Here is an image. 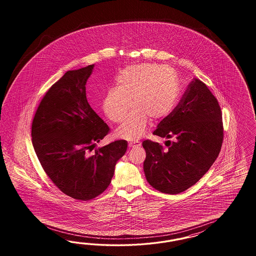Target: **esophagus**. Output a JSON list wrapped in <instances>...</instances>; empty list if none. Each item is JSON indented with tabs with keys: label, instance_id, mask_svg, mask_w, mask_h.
<instances>
[{
	"label": "esophagus",
	"instance_id": "1",
	"mask_svg": "<svg viewBox=\"0 0 256 256\" xmlns=\"http://www.w3.org/2000/svg\"><path fill=\"white\" fill-rule=\"evenodd\" d=\"M128 146L130 148H139L140 146V142H130Z\"/></svg>",
	"mask_w": 256,
	"mask_h": 256
}]
</instances>
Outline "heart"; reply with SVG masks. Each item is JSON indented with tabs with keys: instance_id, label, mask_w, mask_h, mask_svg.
Returning a JSON list of instances; mask_svg holds the SVG:
<instances>
[{
	"instance_id": "1",
	"label": "heart",
	"mask_w": 256,
	"mask_h": 256,
	"mask_svg": "<svg viewBox=\"0 0 256 256\" xmlns=\"http://www.w3.org/2000/svg\"><path fill=\"white\" fill-rule=\"evenodd\" d=\"M103 100V110L114 123L123 121L132 105L134 108L117 128L118 138L137 140L154 121L168 116L174 108L178 88L172 71L158 64H137L123 70ZM132 104H130V100Z\"/></svg>"
}]
</instances>
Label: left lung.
Masks as SVG:
<instances>
[{"label":"left lung","mask_w":256,"mask_h":256,"mask_svg":"<svg viewBox=\"0 0 256 256\" xmlns=\"http://www.w3.org/2000/svg\"><path fill=\"white\" fill-rule=\"evenodd\" d=\"M222 119L216 98L202 82L194 78L178 105L153 132L167 140L168 149L149 140L142 142L148 183L168 194H180L194 186L220 154L224 140Z\"/></svg>","instance_id":"1"}]
</instances>
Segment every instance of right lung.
<instances>
[{
  "label": "right lung",
  "instance_id": "right-lung-1",
  "mask_svg": "<svg viewBox=\"0 0 256 256\" xmlns=\"http://www.w3.org/2000/svg\"><path fill=\"white\" fill-rule=\"evenodd\" d=\"M94 66L66 72L44 96L32 124V146L48 176L64 194L82 201L108 188L128 148L120 140L90 155L110 130L86 98Z\"/></svg>",
  "mask_w": 256,
  "mask_h": 256
}]
</instances>
